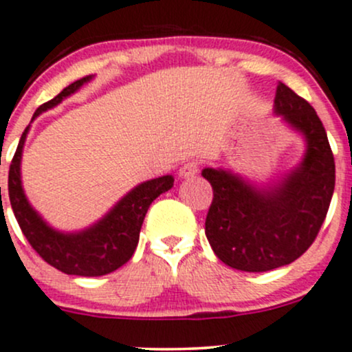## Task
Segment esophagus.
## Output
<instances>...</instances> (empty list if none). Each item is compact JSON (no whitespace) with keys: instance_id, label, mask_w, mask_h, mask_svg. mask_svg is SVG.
<instances>
[{"instance_id":"esophagus-1","label":"esophagus","mask_w":352,"mask_h":352,"mask_svg":"<svg viewBox=\"0 0 352 352\" xmlns=\"http://www.w3.org/2000/svg\"><path fill=\"white\" fill-rule=\"evenodd\" d=\"M197 172H199V164H197V162H186V164H184L179 168V175L182 177V179H188V177H194Z\"/></svg>"}]
</instances>
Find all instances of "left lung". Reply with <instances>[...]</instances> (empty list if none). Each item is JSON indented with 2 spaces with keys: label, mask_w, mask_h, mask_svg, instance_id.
I'll return each instance as SVG.
<instances>
[{
  "label": "left lung",
  "mask_w": 352,
  "mask_h": 352,
  "mask_svg": "<svg viewBox=\"0 0 352 352\" xmlns=\"http://www.w3.org/2000/svg\"><path fill=\"white\" fill-rule=\"evenodd\" d=\"M273 109L307 143L303 160L283 180L256 187L229 170H202L214 192L207 241L223 263L241 272H268L300 258L319 234L334 194V155L316 109L282 82Z\"/></svg>",
  "instance_id": "left-lung-1"
}]
</instances>
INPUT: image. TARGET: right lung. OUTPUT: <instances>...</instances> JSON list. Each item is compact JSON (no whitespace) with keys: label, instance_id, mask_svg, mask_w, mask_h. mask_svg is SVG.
Returning <instances> with one entry per match:
<instances>
[{"label":"right lung","instance_id":"1","mask_svg":"<svg viewBox=\"0 0 352 352\" xmlns=\"http://www.w3.org/2000/svg\"><path fill=\"white\" fill-rule=\"evenodd\" d=\"M91 79L92 76H86L70 84L60 94L40 106L33 114L32 121L43 111L60 104L65 98L74 94ZM28 129L30 124L21 135L8 173L11 209L25 238L42 256V260L67 275L101 276L123 266L135 253L148 207L158 195L173 187V177L164 175L136 186L120 202H116V206L102 219L89 226L87 229L79 232L57 231L50 228L30 206L21 186V153H23Z\"/></svg>","mask_w":352,"mask_h":352}]
</instances>
